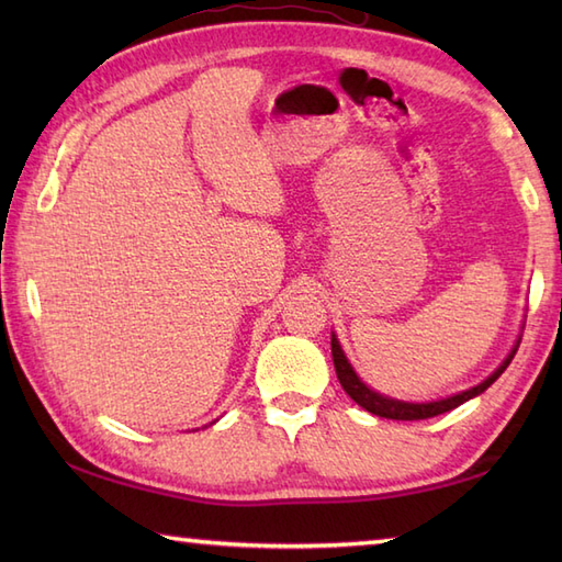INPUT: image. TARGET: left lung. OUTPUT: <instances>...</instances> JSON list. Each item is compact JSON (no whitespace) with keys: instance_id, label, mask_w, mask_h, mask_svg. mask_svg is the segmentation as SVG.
Instances as JSON below:
<instances>
[{"instance_id":"obj_1","label":"left lung","mask_w":562,"mask_h":562,"mask_svg":"<svg viewBox=\"0 0 562 562\" xmlns=\"http://www.w3.org/2000/svg\"><path fill=\"white\" fill-rule=\"evenodd\" d=\"M517 348H519V345H515V350H512V352L507 355V360H505L503 364H499V367L495 369V372H493L491 376H487V379L483 381V384H479V386H473V389H469V391H461V393H457V396L445 398V401H432V403H403V401H393V398L381 396V393H376V391L369 389L367 384H362V381L357 379V374L352 372L350 362L345 360V355H342V350H340V345H338L336 336L330 338L333 364H336V374H338V381H340V386L345 389V393H348V396H350L357 405H362L364 411H369L372 415H379V417H386V420H425V417H435V415H441V413H447V411H453V408H457V405L465 403V401L473 398V396H479V393H483L487 386H491L493 381L509 367L512 357L517 355Z\"/></svg>"}]
</instances>
